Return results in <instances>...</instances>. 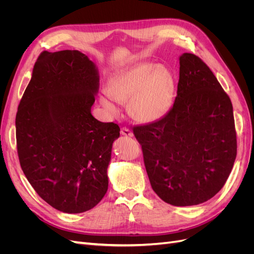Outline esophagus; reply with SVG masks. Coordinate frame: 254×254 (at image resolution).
Listing matches in <instances>:
<instances>
[{
	"instance_id": "1",
	"label": "esophagus",
	"mask_w": 254,
	"mask_h": 254,
	"mask_svg": "<svg viewBox=\"0 0 254 254\" xmlns=\"http://www.w3.org/2000/svg\"><path fill=\"white\" fill-rule=\"evenodd\" d=\"M121 134L124 135V136H128V137L133 136V133H132L131 130L126 128V127H123V128L121 129Z\"/></svg>"
}]
</instances>
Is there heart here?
Here are the masks:
<instances>
[{"mask_svg": "<svg viewBox=\"0 0 254 254\" xmlns=\"http://www.w3.org/2000/svg\"><path fill=\"white\" fill-rule=\"evenodd\" d=\"M106 91L113 101L127 103L128 112L134 121L149 124L170 112L175 99L176 81L167 66L141 63L114 73L107 82ZM110 99L102 96V106L112 114L118 113L117 106Z\"/></svg>", "mask_w": 254, "mask_h": 254, "instance_id": "obj_1", "label": "heart"}]
</instances>
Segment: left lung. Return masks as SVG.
<instances>
[{"label": "left lung", "mask_w": 254, "mask_h": 254, "mask_svg": "<svg viewBox=\"0 0 254 254\" xmlns=\"http://www.w3.org/2000/svg\"><path fill=\"white\" fill-rule=\"evenodd\" d=\"M173 108L133 127L150 186L176 206L209 200L225 186L236 158L233 107L217 78L194 54L179 57Z\"/></svg>", "instance_id": "obj_1"}]
</instances>
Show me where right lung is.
I'll return each mask as SVG.
<instances>
[{"mask_svg":"<svg viewBox=\"0 0 254 254\" xmlns=\"http://www.w3.org/2000/svg\"><path fill=\"white\" fill-rule=\"evenodd\" d=\"M98 68L79 51L42 52L16 117L18 156L30 186L54 209L91 210L108 190L114 123L91 113Z\"/></svg>","mask_w":254,"mask_h":254,"instance_id":"1","label":"right lung"}]
</instances>
